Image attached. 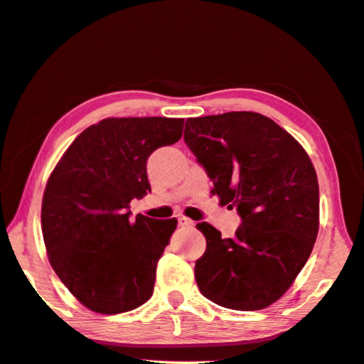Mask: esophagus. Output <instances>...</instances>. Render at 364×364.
<instances>
[{
    "label": "esophagus",
    "mask_w": 364,
    "mask_h": 364,
    "mask_svg": "<svg viewBox=\"0 0 364 364\" xmlns=\"http://www.w3.org/2000/svg\"><path fill=\"white\" fill-rule=\"evenodd\" d=\"M178 223H180V227H184V228H191L194 225V222L189 220V218H186V217L178 218Z\"/></svg>",
    "instance_id": "34e87169"
}]
</instances>
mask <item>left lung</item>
I'll return each mask as SVG.
<instances>
[{"instance_id":"8db88e82","label":"left lung","mask_w":364,"mask_h":364,"mask_svg":"<svg viewBox=\"0 0 364 364\" xmlns=\"http://www.w3.org/2000/svg\"><path fill=\"white\" fill-rule=\"evenodd\" d=\"M184 142L213 183L220 205L236 207L233 238L210 223L196 282L218 306L257 311L285 295L319 232V184L309 155L290 132L255 112L188 118Z\"/></svg>"}]
</instances>
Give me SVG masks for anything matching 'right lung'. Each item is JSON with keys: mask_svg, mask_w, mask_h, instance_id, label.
Listing matches in <instances>:
<instances>
[{"mask_svg": "<svg viewBox=\"0 0 364 364\" xmlns=\"http://www.w3.org/2000/svg\"><path fill=\"white\" fill-rule=\"evenodd\" d=\"M183 118H107L74 139L47 181L42 233L51 267L73 296L99 314L139 308L178 220L136 215L151 184L147 159L181 139Z\"/></svg>", "mask_w": 364, "mask_h": 364, "instance_id": "add662e5", "label": "right lung"}]
</instances>
